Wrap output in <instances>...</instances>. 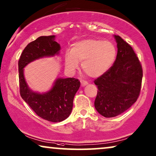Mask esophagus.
<instances>
[{
	"label": "esophagus",
	"instance_id": "obj_1",
	"mask_svg": "<svg viewBox=\"0 0 156 156\" xmlns=\"http://www.w3.org/2000/svg\"><path fill=\"white\" fill-rule=\"evenodd\" d=\"M80 83H81V86H83V87L86 86L88 84V82L85 81V80H80Z\"/></svg>",
	"mask_w": 156,
	"mask_h": 156
}]
</instances>
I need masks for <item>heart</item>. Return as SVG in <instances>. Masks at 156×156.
Listing matches in <instances>:
<instances>
[{
	"label": "heart",
	"instance_id": "1",
	"mask_svg": "<svg viewBox=\"0 0 156 156\" xmlns=\"http://www.w3.org/2000/svg\"><path fill=\"white\" fill-rule=\"evenodd\" d=\"M116 48L113 43L99 39H84L76 42L65 56V66L74 72L81 63L82 70L90 78L105 73L115 61Z\"/></svg>",
	"mask_w": 156,
	"mask_h": 156
}]
</instances>
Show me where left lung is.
I'll return each mask as SVG.
<instances>
[{"label":"left lung","instance_id":"obj_1","mask_svg":"<svg viewBox=\"0 0 156 156\" xmlns=\"http://www.w3.org/2000/svg\"><path fill=\"white\" fill-rule=\"evenodd\" d=\"M118 53L113 66L95 80L98 93L94 105L105 118L115 117L127 111L138 99L143 70L132 47L114 35Z\"/></svg>","mask_w":156,"mask_h":156}]
</instances>
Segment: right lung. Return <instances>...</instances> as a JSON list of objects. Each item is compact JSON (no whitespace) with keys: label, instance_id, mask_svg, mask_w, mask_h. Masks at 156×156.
<instances>
[{"label":"right lung","instance_id":"add662e5","mask_svg":"<svg viewBox=\"0 0 156 156\" xmlns=\"http://www.w3.org/2000/svg\"><path fill=\"white\" fill-rule=\"evenodd\" d=\"M60 51L61 45L55 41V36H41L27 45L18 61L22 98L39 117L53 123L63 121L71 113L73 101L80 88V81L74 78L58 77L48 90L41 93L28 86L24 68L36 60L59 55Z\"/></svg>","mask_w":156,"mask_h":156}]
</instances>
